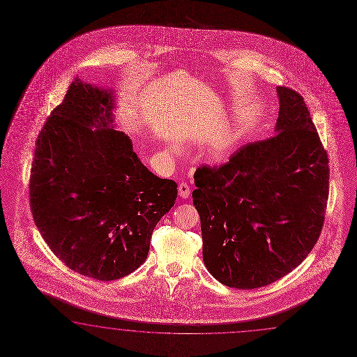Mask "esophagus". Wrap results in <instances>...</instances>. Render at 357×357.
Segmentation results:
<instances>
[{"instance_id": "esophagus-1", "label": "esophagus", "mask_w": 357, "mask_h": 357, "mask_svg": "<svg viewBox=\"0 0 357 357\" xmlns=\"http://www.w3.org/2000/svg\"><path fill=\"white\" fill-rule=\"evenodd\" d=\"M178 193H179V196H181L182 199H187V197L190 196V193H191L190 185L187 183L179 184V187H178Z\"/></svg>"}]
</instances>
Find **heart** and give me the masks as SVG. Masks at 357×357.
<instances>
[{
  "mask_svg": "<svg viewBox=\"0 0 357 357\" xmlns=\"http://www.w3.org/2000/svg\"><path fill=\"white\" fill-rule=\"evenodd\" d=\"M235 143V134L234 131H226L222 135L218 136L214 142H213L211 152L215 160H222L225 157H227L232 151V146Z\"/></svg>",
  "mask_w": 357,
  "mask_h": 357,
  "instance_id": "obj_1",
  "label": "heart"
}]
</instances>
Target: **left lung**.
Segmentation results:
<instances>
[{"label":"left lung","mask_w":357,"mask_h":357,"mask_svg":"<svg viewBox=\"0 0 357 357\" xmlns=\"http://www.w3.org/2000/svg\"><path fill=\"white\" fill-rule=\"evenodd\" d=\"M275 135L195 173L204 264L222 284L259 289L299 266L322 230L328 158L304 98L277 87Z\"/></svg>","instance_id":"obj_1"}]
</instances>
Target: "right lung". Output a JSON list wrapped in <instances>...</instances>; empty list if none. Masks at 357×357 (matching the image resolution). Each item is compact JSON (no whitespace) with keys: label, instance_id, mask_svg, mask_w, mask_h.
I'll return each instance as SVG.
<instances>
[{"label":"right lung","instance_id":"add662e5","mask_svg":"<svg viewBox=\"0 0 357 357\" xmlns=\"http://www.w3.org/2000/svg\"><path fill=\"white\" fill-rule=\"evenodd\" d=\"M114 107L112 88L75 77L40 131L29 178L43 239L68 268L98 280H119L146 260L153 229L178 193L114 130Z\"/></svg>","mask_w":357,"mask_h":357}]
</instances>
